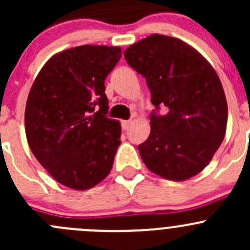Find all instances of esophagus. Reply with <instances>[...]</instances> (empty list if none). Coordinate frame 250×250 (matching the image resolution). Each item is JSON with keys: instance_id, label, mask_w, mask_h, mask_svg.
<instances>
[{"instance_id": "esophagus-1", "label": "esophagus", "mask_w": 250, "mask_h": 250, "mask_svg": "<svg viewBox=\"0 0 250 250\" xmlns=\"http://www.w3.org/2000/svg\"><path fill=\"white\" fill-rule=\"evenodd\" d=\"M130 125H132V121H122V129L123 130L129 129Z\"/></svg>"}]
</instances>
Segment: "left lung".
<instances>
[{
	"label": "left lung",
	"mask_w": 250,
	"mask_h": 250,
	"mask_svg": "<svg viewBox=\"0 0 250 250\" xmlns=\"http://www.w3.org/2000/svg\"><path fill=\"white\" fill-rule=\"evenodd\" d=\"M123 55L146 80L155 106L150 135L138 146L146 167L176 181L198 174L226 132L228 104L216 72L197 50L163 35L141 40Z\"/></svg>",
	"instance_id": "left-lung-1"
}]
</instances>
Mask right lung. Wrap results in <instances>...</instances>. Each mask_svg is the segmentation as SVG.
Segmentation results:
<instances>
[{"label": "right lung", "instance_id": "add662e5", "mask_svg": "<svg viewBox=\"0 0 250 250\" xmlns=\"http://www.w3.org/2000/svg\"><path fill=\"white\" fill-rule=\"evenodd\" d=\"M121 57L118 47L70 48L48 60L30 90L27 143L42 167L67 188H93L112 168L121 123L106 116L105 80Z\"/></svg>", "mask_w": 250, "mask_h": 250}]
</instances>
